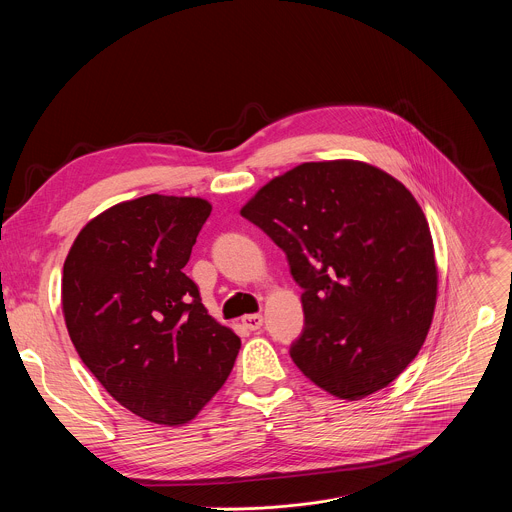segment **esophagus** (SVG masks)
Wrapping results in <instances>:
<instances>
[{
    "mask_svg": "<svg viewBox=\"0 0 512 512\" xmlns=\"http://www.w3.org/2000/svg\"><path fill=\"white\" fill-rule=\"evenodd\" d=\"M243 324L249 328V330H259L263 326V316L261 314H249L243 318Z\"/></svg>",
    "mask_w": 512,
    "mask_h": 512,
    "instance_id": "34e87169",
    "label": "esophagus"
}]
</instances>
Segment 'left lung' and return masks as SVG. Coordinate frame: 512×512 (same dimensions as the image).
<instances>
[{"instance_id": "left-lung-1", "label": "left lung", "mask_w": 512, "mask_h": 512, "mask_svg": "<svg viewBox=\"0 0 512 512\" xmlns=\"http://www.w3.org/2000/svg\"><path fill=\"white\" fill-rule=\"evenodd\" d=\"M241 216L285 253L304 289L296 367L348 401L393 383L423 346L437 298L413 194L364 162H306L265 184Z\"/></svg>"}]
</instances>
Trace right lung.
I'll use <instances>...</instances> for the list:
<instances>
[{"mask_svg": "<svg viewBox=\"0 0 512 512\" xmlns=\"http://www.w3.org/2000/svg\"><path fill=\"white\" fill-rule=\"evenodd\" d=\"M210 210L194 196L115 204L85 225L64 261L72 344L115 401L152 423L194 419L225 385L241 348L182 271Z\"/></svg>", "mask_w": 512, "mask_h": 512, "instance_id": "1", "label": "right lung"}]
</instances>
